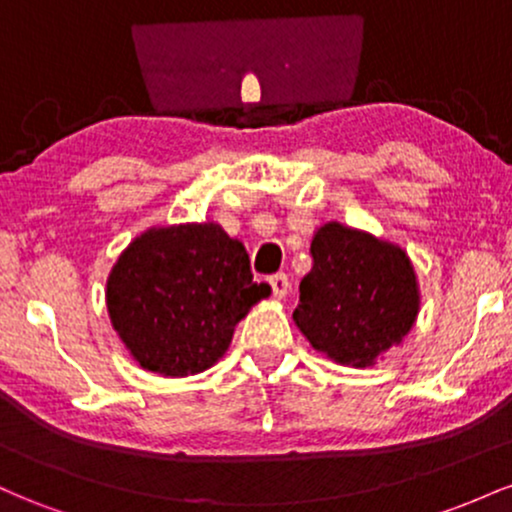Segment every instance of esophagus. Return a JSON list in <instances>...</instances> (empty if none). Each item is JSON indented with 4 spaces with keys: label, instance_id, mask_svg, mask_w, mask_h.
Returning a JSON list of instances; mask_svg holds the SVG:
<instances>
[{
    "label": "esophagus",
    "instance_id": "1",
    "mask_svg": "<svg viewBox=\"0 0 512 512\" xmlns=\"http://www.w3.org/2000/svg\"><path fill=\"white\" fill-rule=\"evenodd\" d=\"M269 286H272V293L274 298H286V293H289V276L286 274H272L269 276Z\"/></svg>",
    "mask_w": 512,
    "mask_h": 512
}]
</instances>
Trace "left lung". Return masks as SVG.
<instances>
[{
	"instance_id": "left-lung-1",
	"label": "left lung",
	"mask_w": 512,
	"mask_h": 512,
	"mask_svg": "<svg viewBox=\"0 0 512 512\" xmlns=\"http://www.w3.org/2000/svg\"><path fill=\"white\" fill-rule=\"evenodd\" d=\"M293 322L320 354L368 368L407 337L419 315V284L399 245L330 221L310 243Z\"/></svg>"
}]
</instances>
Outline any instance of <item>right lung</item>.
<instances>
[{"instance_id": "1", "label": "right lung", "mask_w": 512, "mask_h": 512, "mask_svg": "<svg viewBox=\"0 0 512 512\" xmlns=\"http://www.w3.org/2000/svg\"><path fill=\"white\" fill-rule=\"evenodd\" d=\"M267 296L245 245L219 223L149 228L117 257L105 289L117 337L139 366L166 378L214 366Z\"/></svg>"}]
</instances>
